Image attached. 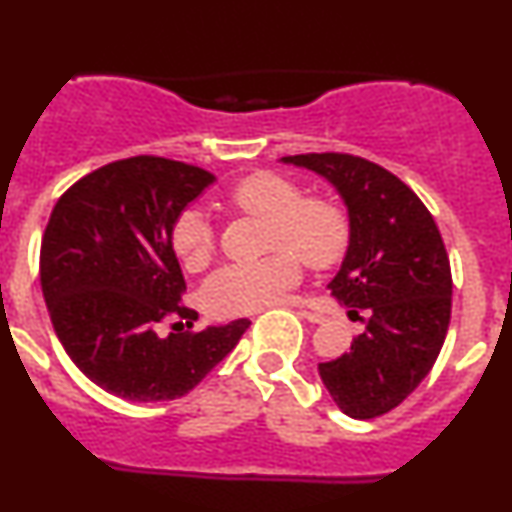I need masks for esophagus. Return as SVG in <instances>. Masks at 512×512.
I'll return each mask as SVG.
<instances>
[{"mask_svg": "<svg viewBox=\"0 0 512 512\" xmlns=\"http://www.w3.org/2000/svg\"><path fill=\"white\" fill-rule=\"evenodd\" d=\"M289 306H297L299 316H301V319L309 321V324H321V321H324V316L316 314V311H311V309H306L304 301H289Z\"/></svg>", "mask_w": 512, "mask_h": 512, "instance_id": "1", "label": "esophagus"}]
</instances>
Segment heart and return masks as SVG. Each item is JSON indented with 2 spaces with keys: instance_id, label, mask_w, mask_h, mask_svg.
Returning <instances> with one entry per match:
<instances>
[{
  "instance_id": "heart-1",
  "label": "heart",
  "mask_w": 512,
  "mask_h": 512,
  "mask_svg": "<svg viewBox=\"0 0 512 512\" xmlns=\"http://www.w3.org/2000/svg\"><path fill=\"white\" fill-rule=\"evenodd\" d=\"M225 208L267 220L265 247L272 255L245 265L220 267L203 284L208 314H252L284 299L301 279V260L314 270L338 265L351 242L346 208L328 196H304L297 181L260 171L225 193ZM171 252L188 272H201L213 257V230L198 211H184L169 233Z\"/></svg>"
}]
</instances>
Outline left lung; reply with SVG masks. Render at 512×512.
Masks as SVG:
<instances>
[{
	"instance_id": "8db88e82",
	"label": "left lung",
	"mask_w": 512,
	"mask_h": 512,
	"mask_svg": "<svg viewBox=\"0 0 512 512\" xmlns=\"http://www.w3.org/2000/svg\"><path fill=\"white\" fill-rule=\"evenodd\" d=\"M282 161L324 176L348 208L351 242L328 289L343 306L365 309L368 321L351 351L319 363V375L343 414L380 417L417 390L444 346L451 319L444 240L417 193L373 161L338 152Z\"/></svg>"
}]
</instances>
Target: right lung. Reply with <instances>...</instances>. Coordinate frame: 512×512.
Returning <instances> with one entry per match:
<instances>
[{"label": "right lung", "instance_id": "add662e5", "mask_svg": "<svg viewBox=\"0 0 512 512\" xmlns=\"http://www.w3.org/2000/svg\"><path fill=\"white\" fill-rule=\"evenodd\" d=\"M215 181L198 166L129 157L100 166L53 206L41 240V292L53 331L80 373L129 402L184 397L225 358L250 321L161 338L159 324L198 314L169 233Z\"/></svg>", "mask_w": 512, "mask_h": 512}]
</instances>
